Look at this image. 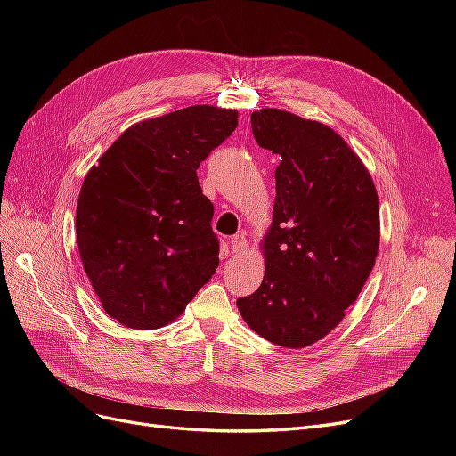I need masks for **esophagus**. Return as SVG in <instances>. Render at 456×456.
I'll return each instance as SVG.
<instances>
[{
	"label": "esophagus",
	"instance_id": "esophagus-1",
	"mask_svg": "<svg viewBox=\"0 0 456 456\" xmlns=\"http://www.w3.org/2000/svg\"><path fill=\"white\" fill-rule=\"evenodd\" d=\"M245 245H247V240H245L243 233H236V236L230 238V247H232V251H233V253H240V251H243V249H245Z\"/></svg>",
	"mask_w": 456,
	"mask_h": 456
}]
</instances>
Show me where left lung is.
Instances as JSON below:
<instances>
[{
	"instance_id": "8db88e82",
	"label": "left lung",
	"mask_w": 456,
	"mask_h": 456,
	"mask_svg": "<svg viewBox=\"0 0 456 456\" xmlns=\"http://www.w3.org/2000/svg\"><path fill=\"white\" fill-rule=\"evenodd\" d=\"M251 127L258 146L281 161L262 245L265 278L236 305L262 338L305 348L342 322L375 266L377 188L346 141L320 121L262 108Z\"/></svg>"
}]
</instances>
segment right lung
<instances>
[{
  "label": "right lung",
  "instance_id": "right-lung-1",
  "mask_svg": "<svg viewBox=\"0 0 456 456\" xmlns=\"http://www.w3.org/2000/svg\"><path fill=\"white\" fill-rule=\"evenodd\" d=\"M236 127V110L188 106L134 123L87 173L76 209L79 256L121 325L175 322L211 280L218 238L196 171Z\"/></svg>",
  "mask_w": 456,
  "mask_h": 456
}]
</instances>
